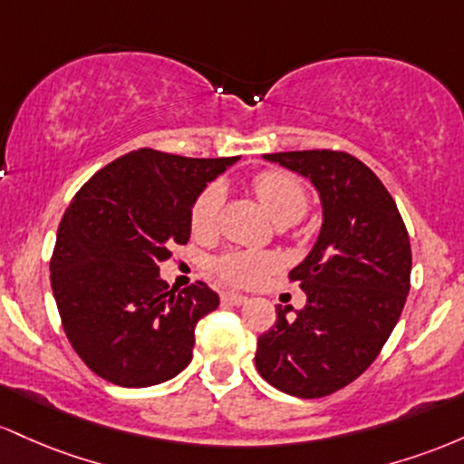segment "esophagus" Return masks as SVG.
Returning a JSON list of instances; mask_svg holds the SVG:
<instances>
[{
  "mask_svg": "<svg viewBox=\"0 0 464 464\" xmlns=\"http://www.w3.org/2000/svg\"><path fill=\"white\" fill-rule=\"evenodd\" d=\"M221 300L227 302V304H246L247 302V295L243 294H237V291H223L221 294Z\"/></svg>",
  "mask_w": 464,
  "mask_h": 464,
  "instance_id": "esophagus-1",
  "label": "esophagus"
}]
</instances>
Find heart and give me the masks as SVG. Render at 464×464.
Segmentation results:
<instances>
[{"label":"heart","mask_w":464,"mask_h":464,"mask_svg":"<svg viewBox=\"0 0 464 464\" xmlns=\"http://www.w3.org/2000/svg\"><path fill=\"white\" fill-rule=\"evenodd\" d=\"M252 184L260 204L276 223L298 221L309 208V195L298 177L283 173V170H263L254 177ZM218 206H221V188L217 184L206 186L190 208V230L199 237L212 232ZM212 267L223 283L252 287L263 276L278 267V258L265 252H230L217 258Z\"/></svg>","instance_id":"b5f03b06"}]
</instances>
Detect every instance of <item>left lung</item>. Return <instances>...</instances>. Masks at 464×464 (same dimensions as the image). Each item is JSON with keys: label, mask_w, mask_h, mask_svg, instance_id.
<instances>
[{"label": "left lung", "mask_w": 464, "mask_h": 464, "mask_svg": "<svg viewBox=\"0 0 464 464\" xmlns=\"http://www.w3.org/2000/svg\"><path fill=\"white\" fill-rule=\"evenodd\" d=\"M265 160L309 177L322 230L289 272L306 304L258 337L256 368L280 392L320 399L348 386L382 353L410 291L412 249L403 218L377 175L344 150H289Z\"/></svg>", "instance_id": "obj_1"}]
</instances>
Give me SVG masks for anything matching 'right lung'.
Wrapping results in <instances>:
<instances>
[{
    "mask_svg": "<svg viewBox=\"0 0 464 464\" xmlns=\"http://www.w3.org/2000/svg\"><path fill=\"white\" fill-rule=\"evenodd\" d=\"M237 160L138 149L98 170L67 206L52 291L72 348L105 382L147 388L190 363L197 322L218 295L201 280L169 289L160 263L188 243L197 195Z\"/></svg>",
    "mask_w": 464,
    "mask_h": 464,
    "instance_id": "1",
    "label": "right lung"
}]
</instances>
